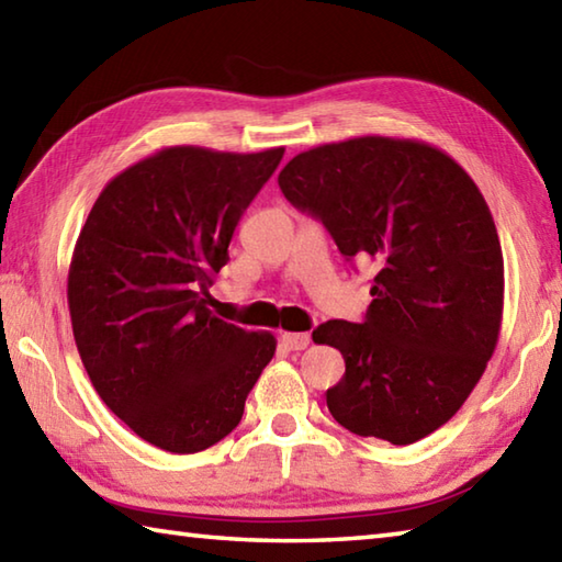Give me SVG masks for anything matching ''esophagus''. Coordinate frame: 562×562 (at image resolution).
<instances>
[{"label":"esophagus","mask_w":562,"mask_h":562,"mask_svg":"<svg viewBox=\"0 0 562 562\" xmlns=\"http://www.w3.org/2000/svg\"><path fill=\"white\" fill-rule=\"evenodd\" d=\"M310 334H294V331H284L280 334V344L288 350H304L310 346Z\"/></svg>","instance_id":"esophagus-1"}]
</instances>
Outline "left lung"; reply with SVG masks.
Segmentation results:
<instances>
[{
    "instance_id": "8db88e82",
    "label": "left lung",
    "mask_w": 562,
    "mask_h": 562,
    "mask_svg": "<svg viewBox=\"0 0 562 562\" xmlns=\"http://www.w3.org/2000/svg\"><path fill=\"white\" fill-rule=\"evenodd\" d=\"M278 182L340 256L378 266L362 324L331 318L312 334L346 360L328 412L394 446L434 434L463 406L499 338L504 258L485 196L443 150L387 136L304 150Z\"/></svg>"
}]
</instances>
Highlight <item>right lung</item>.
Wrapping results in <instances>:
<instances>
[{
	"label": "right lung",
	"mask_w": 562,
	"mask_h": 562,
	"mask_svg": "<svg viewBox=\"0 0 562 562\" xmlns=\"http://www.w3.org/2000/svg\"><path fill=\"white\" fill-rule=\"evenodd\" d=\"M284 148H162L97 196L75 244L68 306L102 402L143 441L200 453L238 426L274 356L268 331L209 310V288Z\"/></svg>",
	"instance_id": "obj_1"
}]
</instances>
